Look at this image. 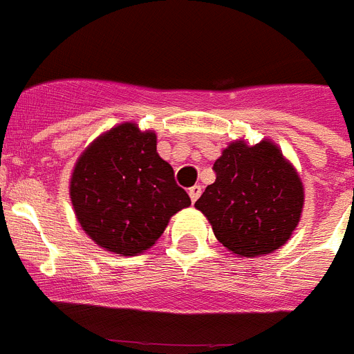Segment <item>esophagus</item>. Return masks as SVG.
I'll return each instance as SVG.
<instances>
[{"instance_id": "1", "label": "esophagus", "mask_w": 354, "mask_h": 354, "mask_svg": "<svg viewBox=\"0 0 354 354\" xmlns=\"http://www.w3.org/2000/svg\"><path fill=\"white\" fill-rule=\"evenodd\" d=\"M189 198H192V202H196L198 200V196L202 195V186H198V184H195V186L189 187Z\"/></svg>"}]
</instances>
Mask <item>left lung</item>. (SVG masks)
<instances>
[{
	"instance_id": "1",
	"label": "left lung",
	"mask_w": 354,
	"mask_h": 354,
	"mask_svg": "<svg viewBox=\"0 0 354 354\" xmlns=\"http://www.w3.org/2000/svg\"><path fill=\"white\" fill-rule=\"evenodd\" d=\"M216 180L195 207L207 216L216 239L243 257L286 245L303 209V184L271 142H234L216 159Z\"/></svg>"
}]
</instances>
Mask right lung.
<instances>
[{
    "mask_svg": "<svg viewBox=\"0 0 354 354\" xmlns=\"http://www.w3.org/2000/svg\"><path fill=\"white\" fill-rule=\"evenodd\" d=\"M71 198L83 230L102 248L138 255L159 239L168 220L192 200L174 168L159 158L156 134L120 124L77 159Z\"/></svg>",
    "mask_w": 354,
    "mask_h": 354,
    "instance_id": "add662e5",
    "label": "right lung"
}]
</instances>
